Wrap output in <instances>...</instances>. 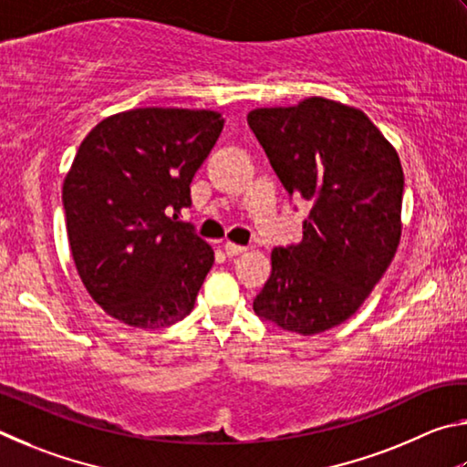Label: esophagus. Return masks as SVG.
<instances>
[{
  "label": "esophagus",
  "mask_w": 467,
  "mask_h": 467,
  "mask_svg": "<svg viewBox=\"0 0 467 467\" xmlns=\"http://www.w3.org/2000/svg\"><path fill=\"white\" fill-rule=\"evenodd\" d=\"M223 250H225V254H227V258H234V256H238V254H242V252H246L248 248H246V246H240V244H234V242H225V246H223Z\"/></svg>",
  "instance_id": "obj_1"
}]
</instances>
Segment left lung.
<instances>
[{"label": "left lung", "mask_w": 467, "mask_h": 467, "mask_svg": "<svg viewBox=\"0 0 467 467\" xmlns=\"http://www.w3.org/2000/svg\"><path fill=\"white\" fill-rule=\"evenodd\" d=\"M248 125L285 191L312 207L304 240L273 250L254 312L304 337L330 330L361 307L396 254L402 163L363 110L326 98L256 109Z\"/></svg>", "instance_id": "left-lung-1"}]
</instances>
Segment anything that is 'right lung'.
<instances>
[{"label": "right lung", "mask_w": 467, "mask_h": 467, "mask_svg": "<svg viewBox=\"0 0 467 467\" xmlns=\"http://www.w3.org/2000/svg\"><path fill=\"white\" fill-rule=\"evenodd\" d=\"M221 129L213 110L135 109L81 141L63 182L69 248L89 296L122 324L166 328L194 307L215 256L178 215Z\"/></svg>", "instance_id": "right-lung-1"}]
</instances>
